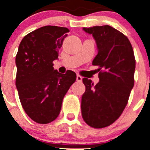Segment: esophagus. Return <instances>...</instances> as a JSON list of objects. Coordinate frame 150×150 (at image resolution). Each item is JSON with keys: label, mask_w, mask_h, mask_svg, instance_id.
I'll return each instance as SVG.
<instances>
[{"label": "esophagus", "mask_w": 150, "mask_h": 150, "mask_svg": "<svg viewBox=\"0 0 150 150\" xmlns=\"http://www.w3.org/2000/svg\"><path fill=\"white\" fill-rule=\"evenodd\" d=\"M76 81H82V78H81L80 75H77V76H76Z\"/></svg>", "instance_id": "esophagus-1"}]
</instances>
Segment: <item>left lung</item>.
I'll list each match as a JSON object with an SVG mask.
<instances>
[{
  "label": "left lung",
  "mask_w": 150,
  "mask_h": 150,
  "mask_svg": "<svg viewBox=\"0 0 150 150\" xmlns=\"http://www.w3.org/2000/svg\"><path fill=\"white\" fill-rule=\"evenodd\" d=\"M92 35L98 54L92 61L103 71L94 86L84 78L86 92L81 97V115L88 126L99 129L109 126L121 115L134 86L136 60L126 36L109 25L83 28Z\"/></svg>",
  "instance_id": "obj_1"
}]
</instances>
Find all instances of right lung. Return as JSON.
Instances as JSON below:
<instances>
[{"mask_svg":"<svg viewBox=\"0 0 150 150\" xmlns=\"http://www.w3.org/2000/svg\"><path fill=\"white\" fill-rule=\"evenodd\" d=\"M69 31L63 27H41L24 36L18 47L16 87L24 112L38 123L58 117L64 96L76 80L74 71L61 74L53 68Z\"/></svg>","mask_w":150,"mask_h":150,"instance_id":"right-lung-1","label":"right lung"}]
</instances>
